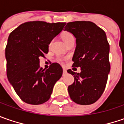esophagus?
<instances>
[{
    "instance_id": "34e87169",
    "label": "esophagus",
    "mask_w": 124,
    "mask_h": 124,
    "mask_svg": "<svg viewBox=\"0 0 124 124\" xmlns=\"http://www.w3.org/2000/svg\"><path fill=\"white\" fill-rule=\"evenodd\" d=\"M67 73V71H66V70L63 69V74H65Z\"/></svg>"
}]
</instances>
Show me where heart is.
Listing matches in <instances>:
<instances>
[{
	"label": "heart",
	"mask_w": 124,
	"mask_h": 124,
	"mask_svg": "<svg viewBox=\"0 0 124 124\" xmlns=\"http://www.w3.org/2000/svg\"><path fill=\"white\" fill-rule=\"evenodd\" d=\"M61 39L63 41V42L66 45L69 44L70 43L72 42V41H74V37L73 36V34L72 33L69 32V31H63L61 34ZM58 61H61L62 59H59Z\"/></svg>",
	"instance_id": "b5f03b06"
}]
</instances>
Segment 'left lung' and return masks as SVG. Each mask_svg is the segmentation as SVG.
I'll list each match as a JSON object with an SVG mask.
<instances>
[{
	"mask_svg": "<svg viewBox=\"0 0 124 124\" xmlns=\"http://www.w3.org/2000/svg\"><path fill=\"white\" fill-rule=\"evenodd\" d=\"M65 30L76 38V48L72 61L81 72L71 70L74 81L68 86L71 99L78 104L89 105L96 102L103 93L110 70V45L105 31L90 21L68 23Z\"/></svg>",
	"mask_w": 124,
	"mask_h": 124,
	"instance_id": "obj_1",
	"label": "left lung"
}]
</instances>
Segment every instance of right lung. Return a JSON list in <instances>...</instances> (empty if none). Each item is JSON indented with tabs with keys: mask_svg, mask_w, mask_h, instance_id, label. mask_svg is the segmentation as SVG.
I'll list each match as a JSON object with an SVG mask.
<instances>
[{
	"mask_svg": "<svg viewBox=\"0 0 124 124\" xmlns=\"http://www.w3.org/2000/svg\"><path fill=\"white\" fill-rule=\"evenodd\" d=\"M65 23H24L12 31L5 48L7 76L15 92L24 102L39 105L49 100L63 69L57 63L48 69L40 67L39 58L49 51V45Z\"/></svg>",
	"mask_w": 124,
	"mask_h": 124,
	"instance_id": "right-lung-1",
	"label": "right lung"
}]
</instances>
